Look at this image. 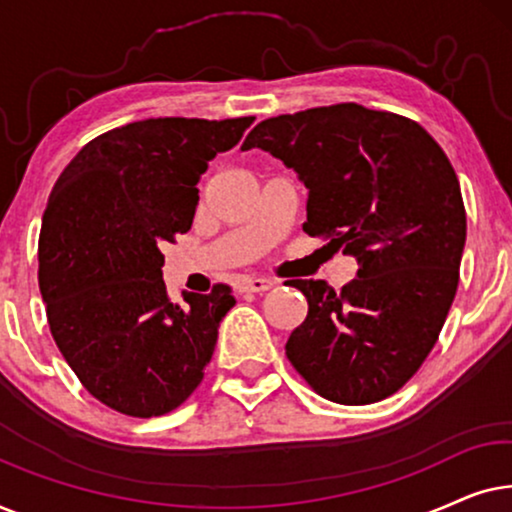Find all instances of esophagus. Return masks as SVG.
Returning <instances> with one entry per match:
<instances>
[{"label": "esophagus", "instance_id": "34e87169", "mask_svg": "<svg viewBox=\"0 0 512 512\" xmlns=\"http://www.w3.org/2000/svg\"><path fill=\"white\" fill-rule=\"evenodd\" d=\"M275 284H277L275 279H270V277H247L242 282L240 289L244 293H265V291H270Z\"/></svg>", "mask_w": 512, "mask_h": 512}]
</instances>
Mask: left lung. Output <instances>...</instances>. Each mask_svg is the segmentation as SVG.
<instances>
[{
  "label": "left lung",
  "mask_w": 512,
  "mask_h": 512,
  "mask_svg": "<svg viewBox=\"0 0 512 512\" xmlns=\"http://www.w3.org/2000/svg\"><path fill=\"white\" fill-rule=\"evenodd\" d=\"M242 149L293 167L303 230L356 256L335 289L293 279L307 317L286 356L319 396L368 405L396 394L431 354L459 286L466 209L457 172L422 125L342 102L261 121Z\"/></svg>",
  "instance_id": "8db88e82"
}]
</instances>
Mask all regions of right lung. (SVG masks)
<instances>
[{"label": "right lung", "mask_w": 512, "mask_h": 512, "mask_svg": "<svg viewBox=\"0 0 512 512\" xmlns=\"http://www.w3.org/2000/svg\"><path fill=\"white\" fill-rule=\"evenodd\" d=\"M254 116L146 118L95 137L55 181L39 233V291L51 335L90 396L158 417L198 389L228 284L172 303L160 247L191 230L198 181Z\"/></svg>", "instance_id": "1"}]
</instances>
